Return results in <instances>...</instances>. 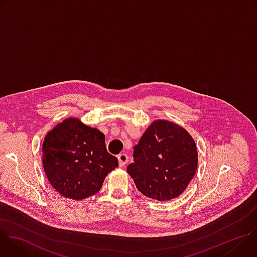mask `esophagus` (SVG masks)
<instances>
[{"label":"esophagus","instance_id":"34e87169","mask_svg":"<svg viewBox=\"0 0 257 257\" xmlns=\"http://www.w3.org/2000/svg\"><path fill=\"white\" fill-rule=\"evenodd\" d=\"M128 160H129V158H128V156H127L126 154H120V155L118 156L119 166H120V167H124V166L128 163Z\"/></svg>","mask_w":257,"mask_h":257}]
</instances>
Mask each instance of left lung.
<instances>
[{"mask_svg":"<svg viewBox=\"0 0 257 257\" xmlns=\"http://www.w3.org/2000/svg\"><path fill=\"white\" fill-rule=\"evenodd\" d=\"M134 163L127 167L136 188L160 201L183 193L197 169L196 144L177 124L155 121L133 148Z\"/></svg>","mask_w":257,"mask_h":257,"instance_id":"8db88e82","label":"left lung"}]
</instances>
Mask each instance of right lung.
<instances>
[{
    "mask_svg": "<svg viewBox=\"0 0 257 257\" xmlns=\"http://www.w3.org/2000/svg\"><path fill=\"white\" fill-rule=\"evenodd\" d=\"M43 165L51 185L61 195L80 200L97 193L106 175L119 165L106 152L104 135L69 118L45 137Z\"/></svg>",
    "mask_w": 257,
    "mask_h": 257,
    "instance_id": "obj_1",
    "label": "right lung"
}]
</instances>
